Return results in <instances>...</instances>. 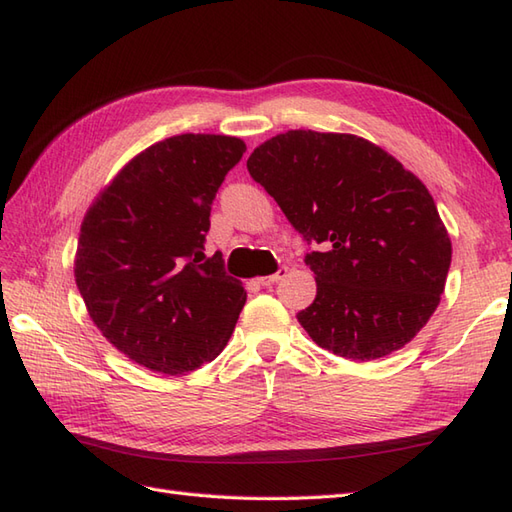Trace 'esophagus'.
Wrapping results in <instances>:
<instances>
[{
    "label": "esophagus",
    "mask_w": 512,
    "mask_h": 512,
    "mask_svg": "<svg viewBox=\"0 0 512 512\" xmlns=\"http://www.w3.org/2000/svg\"><path fill=\"white\" fill-rule=\"evenodd\" d=\"M285 275H288V268H279L275 275H268V277H259L257 279V283L259 285H272V283H277V281H281Z\"/></svg>",
    "instance_id": "34e87169"
}]
</instances>
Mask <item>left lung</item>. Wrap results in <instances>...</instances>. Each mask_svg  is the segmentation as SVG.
Instances as JSON below:
<instances>
[{
	"instance_id": "1",
	"label": "left lung",
	"mask_w": 512,
	"mask_h": 512,
	"mask_svg": "<svg viewBox=\"0 0 512 512\" xmlns=\"http://www.w3.org/2000/svg\"><path fill=\"white\" fill-rule=\"evenodd\" d=\"M246 168L307 244L316 299L301 327L331 353L377 360L436 312L451 240L419 176L373 141L288 130L253 150Z\"/></svg>"
}]
</instances>
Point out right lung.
Returning <instances> with one entry per match:
<instances>
[{"label": "right lung", "mask_w": 512, "mask_h": 512, "mask_svg": "<svg viewBox=\"0 0 512 512\" xmlns=\"http://www.w3.org/2000/svg\"><path fill=\"white\" fill-rule=\"evenodd\" d=\"M240 137L185 133L135 154L80 224L74 277L93 325L128 360L183 375L227 347L246 303L222 255H205L209 213L242 159Z\"/></svg>", "instance_id": "1"}]
</instances>
